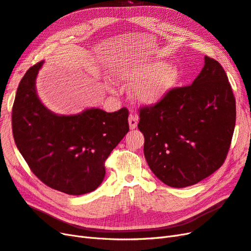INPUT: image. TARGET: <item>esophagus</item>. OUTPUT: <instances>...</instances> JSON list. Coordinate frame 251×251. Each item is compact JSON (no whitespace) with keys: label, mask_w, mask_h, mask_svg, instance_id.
Instances as JSON below:
<instances>
[{"label":"esophagus","mask_w":251,"mask_h":251,"mask_svg":"<svg viewBox=\"0 0 251 251\" xmlns=\"http://www.w3.org/2000/svg\"><path fill=\"white\" fill-rule=\"evenodd\" d=\"M138 122H139V118L137 114H129V118H128V123H129V128L130 129H134L138 126Z\"/></svg>","instance_id":"34e87169"}]
</instances>
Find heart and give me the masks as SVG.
Listing matches in <instances>:
<instances>
[{"mask_svg":"<svg viewBox=\"0 0 251 251\" xmlns=\"http://www.w3.org/2000/svg\"><path fill=\"white\" fill-rule=\"evenodd\" d=\"M122 81H140L133 88V97L146 105L159 103L173 90L181 80V70L176 65H168L166 61L156 60L140 65H127L116 71Z\"/></svg>","mask_w":251,"mask_h":251,"instance_id":"obj_1","label":"heart"}]
</instances>
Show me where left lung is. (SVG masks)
<instances>
[{"mask_svg":"<svg viewBox=\"0 0 251 251\" xmlns=\"http://www.w3.org/2000/svg\"><path fill=\"white\" fill-rule=\"evenodd\" d=\"M191 85L174 88L140 109L144 154L154 176L170 187L195 185L226 159L235 126V100L221 64L209 56Z\"/></svg>","mask_w":251,"mask_h":251,"instance_id":"obj_1","label":"left lung"}]
</instances>
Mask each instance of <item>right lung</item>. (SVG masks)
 Instances as JSON below:
<instances>
[{
    "mask_svg": "<svg viewBox=\"0 0 251 251\" xmlns=\"http://www.w3.org/2000/svg\"><path fill=\"white\" fill-rule=\"evenodd\" d=\"M44 61L27 70L12 107L14 142L28 166L50 188L73 196L97 189L104 163L129 130L128 110L85 109L60 116L41 102L35 78Z\"/></svg>",
    "mask_w": 251,
    "mask_h": 251,
    "instance_id": "right-lung-1",
    "label": "right lung"
}]
</instances>
